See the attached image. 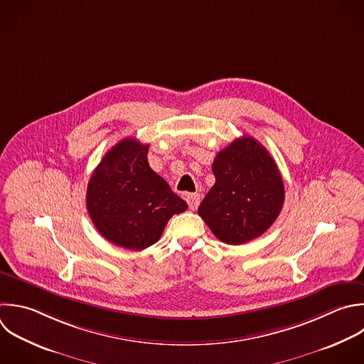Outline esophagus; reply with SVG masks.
Segmentation results:
<instances>
[{"label": "esophagus", "instance_id": "esophagus-1", "mask_svg": "<svg viewBox=\"0 0 364 364\" xmlns=\"http://www.w3.org/2000/svg\"><path fill=\"white\" fill-rule=\"evenodd\" d=\"M199 195L198 193H189V195H186V202H188V205H189V208L192 209V210H195V209H198V206H199Z\"/></svg>", "mask_w": 364, "mask_h": 364}]
</instances>
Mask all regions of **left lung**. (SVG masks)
Masks as SVG:
<instances>
[{"instance_id":"obj_1","label":"left lung","mask_w":364,"mask_h":364,"mask_svg":"<svg viewBox=\"0 0 364 364\" xmlns=\"http://www.w3.org/2000/svg\"><path fill=\"white\" fill-rule=\"evenodd\" d=\"M215 185L198 213L228 245L246 243L264 233L279 216L284 186L274 159L256 139L242 136L218 152Z\"/></svg>"}]
</instances>
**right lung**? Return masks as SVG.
<instances>
[{
    "instance_id": "add662e5",
    "label": "right lung",
    "mask_w": 364,
    "mask_h": 364,
    "mask_svg": "<svg viewBox=\"0 0 364 364\" xmlns=\"http://www.w3.org/2000/svg\"><path fill=\"white\" fill-rule=\"evenodd\" d=\"M148 149L135 138L119 141L95 168L87 189V208L97 230L132 250L156 243L168 220L188 209L151 169Z\"/></svg>"
}]
</instances>
